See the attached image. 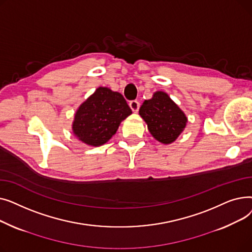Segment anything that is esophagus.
<instances>
[{
  "instance_id": "34e87169",
  "label": "esophagus",
  "mask_w": 252,
  "mask_h": 252,
  "mask_svg": "<svg viewBox=\"0 0 252 252\" xmlns=\"http://www.w3.org/2000/svg\"><path fill=\"white\" fill-rule=\"evenodd\" d=\"M128 105H129V107H130V109L133 110L134 112H137L138 110H139V108H140V103L137 101V100H133V101H129V103H128Z\"/></svg>"
}]
</instances>
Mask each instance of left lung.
<instances>
[{
	"instance_id": "obj_1",
	"label": "left lung",
	"mask_w": 252,
	"mask_h": 252,
	"mask_svg": "<svg viewBox=\"0 0 252 252\" xmlns=\"http://www.w3.org/2000/svg\"><path fill=\"white\" fill-rule=\"evenodd\" d=\"M139 113L151 135L163 144L173 143L187 123L186 115L163 92H156L152 99L145 100Z\"/></svg>"
}]
</instances>
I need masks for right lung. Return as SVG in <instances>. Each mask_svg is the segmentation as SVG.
<instances>
[{"label": "right lung", "mask_w": 252, "mask_h": 252, "mask_svg": "<svg viewBox=\"0 0 252 252\" xmlns=\"http://www.w3.org/2000/svg\"><path fill=\"white\" fill-rule=\"evenodd\" d=\"M131 113L124 96L108 88H98L75 113L73 134L91 146H101Z\"/></svg>", "instance_id": "obj_1"}]
</instances>
